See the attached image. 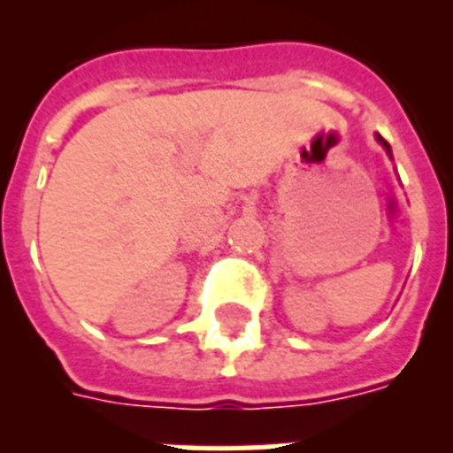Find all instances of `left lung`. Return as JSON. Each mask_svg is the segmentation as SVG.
<instances>
[{
    "mask_svg": "<svg viewBox=\"0 0 453 453\" xmlns=\"http://www.w3.org/2000/svg\"><path fill=\"white\" fill-rule=\"evenodd\" d=\"M376 141H379V143H380V145H383V150H386V155H388V157H390V159H393V150H390V143H388L386 138L380 136V134H376Z\"/></svg>",
    "mask_w": 453,
    "mask_h": 453,
    "instance_id": "1",
    "label": "left lung"
}]
</instances>
